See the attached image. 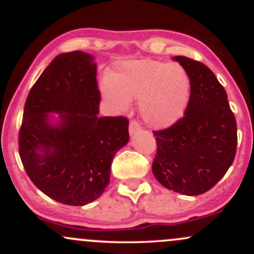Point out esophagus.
Here are the masks:
<instances>
[{
	"mask_svg": "<svg viewBox=\"0 0 254 254\" xmlns=\"http://www.w3.org/2000/svg\"><path fill=\"white\" fill-rule=\"evenodd\" d=\"M141 130V125H139V123L137 121H131L130 122V125H129V132L130 135H135L136 132H138V131Z\"/></svg>",
	"mask_w": 254,
	"mask_h": 254,
	"instance_id": "obj_1",
	"label": "esophagus"
}]
</instances>
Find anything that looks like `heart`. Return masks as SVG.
I'll return each instance as SVG.
<instances>
[{"mask_svg": "<svg viewBox=\"0 0 254 254\" xmlns=\"http://www.w3.org/2000/svg\"><path fill=\"white\" fill-rule=\"evenodd\" d=\"M104 93L121 107L139 101L142 117L154 127H168L183 116L190 94V81L182 65L154 60L125 61L110 74Z\"/></svg>", "mask_w": 254, "mask_h": 254, "instance_id": "obj_1", "label": "heart"}]
</instances>
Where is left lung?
<instances>
[{
  "label": "left lung",
  "instance_id": "8db88e82",
  "mask_svg": "<svg viewBox=\"0 0 254 254\" xmlns=\"http://www.w3.org/2000/svg\"><path fill=\"white\" fill-rule=\"evenodd\" d=\"M190 78L185 116L165 130L154 131V177L168 190L197 196L216 185L234 161L237 121L227 93L206 65L185 56L173 57Z\"/></svg>",
  "mask_w": 254,
  "mask_h": 254
}]
</instances>
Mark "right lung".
Here are the masks:
<instances>
[{
    "mask_svg": "<svg viewBox=\"0 0 254 254\" xmlns=\"http://www.w3.org/2000/svg\"><path fill=\"white\" fill-rule=\"evenodd\" d=\"M97 63L82 51L61 54L26 99L19 153L32 183L66 205H84L103 194L112 160L129 141L125 117H98ZM49 113H58L52 124Z\"/></svg>",
    "mask_w": 254,
    "mask_h": 254,
    "instance_id": "add662e5",
    "label": "right lung"
}]
</instances>
